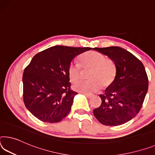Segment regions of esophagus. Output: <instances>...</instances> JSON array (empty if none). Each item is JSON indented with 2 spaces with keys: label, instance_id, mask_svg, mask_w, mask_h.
<instances>
[{
  "label": "esophagus",
  "instance_id": "34e87169",
  "mask_svg": "<svg viewBox=\"0 0 155 155\" xmlns=\"http://www.w3.org/2000/svg\"><path fill=\"white\" fill-rule=\"evenodd\" d=\"M83 94H84L85 96H86V97L88 98V99H90L92 97V94H87V93H82Z\"/></svg>",
  "mask_w": 155,
  "mask_h": 155
}]
</instances>
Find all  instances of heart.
Here are the masks:
<instances>
[{"label":"heart","instance_id":"1","mask_svg":"<svg viewBox=\"0 0 155 155\" xmlns=\"http://www.w3.org/2000/svg\"><path fill=\"white\" fill-rule=\"evenodd\" d=\"M83 70H90L89 81H81L74 85V90L81 93H91L97 91L100 87L109 86L114 81L117 74V68L114 61L106 58L103 54L95 51H87L79 57ZM68 75L71 81H78L82 74L78 63L72 62L68 67Z\"/></svg>","mask_w":155,"mask_h":155}]
</instances>
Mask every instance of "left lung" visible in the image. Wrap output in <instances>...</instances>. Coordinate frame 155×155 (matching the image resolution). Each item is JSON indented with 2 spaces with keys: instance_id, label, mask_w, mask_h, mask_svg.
Listing matches in <instances>:
<instances>
[{
  "instance_id": "8db88e82",
  "label": "left lung",
  "mask_w": 155,
  "mask_h": 155,
  "mask_svg": "<svg viewBox=\"0 0 155 155\" xmlns=\"http://www.w3.org/2000/svg\"><path fill=\"white\" fill-rule=\"evenodd\" d=\"M94 50L114 61L117 74L103 94L101 104L93 110L94 117L105 126H120L138 114L148 89V78L143 63L130 51L119 47Z\"/></svg>"
}]
</instances>
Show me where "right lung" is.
Listing matches in <instances>:
<instances>
[{
	"instance_id": "right-lung-1",
	"label": "right lung",
	"mask_w": 155,
	"mask_h": 155,
	"mask_svg": "<svg viewBox=\"0 0 155 155\" xmlns=\"http://www.w3.org/2000/svg\"><path fill=\"white\" fill-rule=\"evenodd\" d=\"M91 49L56 45L34 56L24 70L23 96L34 117L57 123L67 116L77 94L70 87L68 67L76 56Z\"/></svg>"
}]
</instances>
